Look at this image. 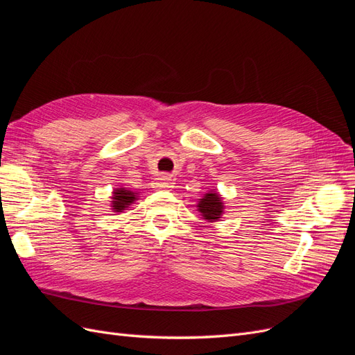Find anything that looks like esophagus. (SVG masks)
<instances>
[{
  "label": "esophagus",
  "mask_w": 355,
  "mask_h": 355,
  "mask_svg": "<svg viewBox=\"0 0 355 355\" xmlns=\"http://www.w3.org/2000/svg\"><path fill=\"white\" fill-rule=\"evenodd\" d=\"M155 188H159V189H166V188H173L175 185V179H171L170 176L167 175H159L155 178V182H154Z\"/></svg>",
  "instance_id": "esophagus-1"
}]
</instances>
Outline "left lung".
Masks as SVG:
<instances>
[{
    "label": "left lung",
    "instance_id": "obj_1",
    "mask_svg": "<svg viewBox=\"0 0 355 355\" xmlns=\"http://www.w3.org/2000/svg\"><path fill=\"white\" fill-rule=\"evenodd\" d=\"M197 207L198 211L201 213L202 219H206L209 222L219 220L225 209L222 197L218 194V191H210L207 194H204V197L200 198Z\"/></svg>",
    "mask_w": 355,
    "mask_h": 355
}]
</instances>
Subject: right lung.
<instances>
[{
  "label": "right lung",
  "instance_id": "obj_1",
  "mask_svg": "<svg viewBox=\"0 0 355 355\" xmlns=\"http://www.w3.org/2000/svg\"><path fill=\"white\" fill-rule=\"evenodd\" d=\"M137 200V192H133L127 188H116L112 192V210L114 211H123L125 210L130 204H133Z\"/></svg>",
  "mask_w": 355,
  "mask_h": 355
}]
</instances>
